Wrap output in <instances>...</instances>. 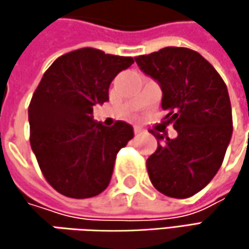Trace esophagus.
I'll return each instance as SVG.
<instances>
[{
  "instance_id": "34e87169",
  "label": "esophagus",
  "mask_w": 249,
  "mask_h": 249,
  "mask_svg": "<svg viewBox=\"0 0 249 249\" xmlns=\"http://www.w3.org/2000/svg\"><path fill=\"white\" fill-rule=\"evenodd\" d=\"M142 131H144L142 126H140V125H135V126H134V132H135V134H140V132H142Z\"/></svg>"
}]
</instances>
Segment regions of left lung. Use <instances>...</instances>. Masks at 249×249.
Masks as SVG:
<instances>
[{"instance_id": "1", "label": "left lung", "mask_w": 249, "mask_h": 249, "mask_svg": "<svg viewBox=\"0 0 249 249\" xmlns=\"http://www.w3.org/2000/svg\"><path fill=\"white\" fill-rule=\"evenodd\" d=\"M145 75L163 90L164 120L177 137L170 140L154 129L165 142L147 159L153 186L163 195L186 199L200 192L218 173L232 135V109L224 79L197 52L164 47L135 57Z\"/></svg>"}]
</instances>
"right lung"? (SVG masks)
I'll return each mask as SVG.
<instances>
[{
	"label": "right lung",
	"instance_id": "obj_1",
	"mask_svg": "<svg viewBox=\"0 0 249 249\" xmlns=\"http://www.w3.org/2000/svg\"><path fill=\"white\" fill-rule=\"evenodd\" d=\"M132 63V57L83 47L57 57L44 72L28 107L30 144L59 193L86 199L108 187L117 154L134 131L124 121L96 124L92 112L109 99L114 77Z\"/></svg>",
	"mask_w": 249,
	"mask_h": 249
}]
</instances>
